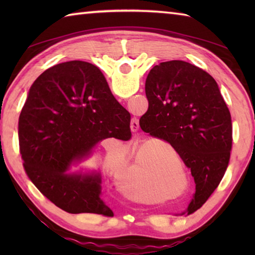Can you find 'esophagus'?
I'll return each mask as SVG.
<instances>
[{"label": "esophagus", "mask_w": 255, "mask_h": 255, "mask_svg": "<svg viewBox=\"0 0 255 255\" xmlns=\"http://www.w3.org/2000/svg\"><path fill=\"white\" fill-rule=\"evenodd\" d=\"M130 129L131 131H137L138 129H139V122H138L137 118H131V122H130Z\"/></svg>", "instance_id": "1"}]
</instances>
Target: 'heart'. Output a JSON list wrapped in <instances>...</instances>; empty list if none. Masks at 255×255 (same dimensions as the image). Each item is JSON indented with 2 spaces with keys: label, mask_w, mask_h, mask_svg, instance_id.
I'll list each match as a JSON object with an SVG mask.
<instances>
[{
  "label": "heart",
  "mask_w": 255,
  "mask_h": 255,
  "mask_svg": "<svg viewBox=\"0 0 255 255\" xmlns=\"http://www.w3.org/2000/svg\"><path fill=\"white\" fill-rule=\"evenodd\" d=\"M165 148V150H163ZM127 153L131 161L135 163L143 173V181L153 188L165 187V185L178 182L181 176V170H184L183 158L173 146L165 140L135 139L127 147ZM178 164H176V162ZM132 192L140 191V185H131L128 188Z\"/></svg>",
  "instance_id": "heart-1"
}]
</instances>
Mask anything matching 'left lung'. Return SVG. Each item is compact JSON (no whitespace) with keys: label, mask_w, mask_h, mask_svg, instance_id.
<instances>
[{"label":"left lung","mask_w":255,"mask_h":255,"mask_svg":"<svg viewBox=\"0 0 255 255\" xmlns=\"http://www.w3.org/2000/svg\"><path fill=\"white\" fill-rule=\"evenodd\" d=\"M145 92L148 110L139 126L170 143L191 170L196 192L187 211L192 213L211 196L227 169L233 139L230 110L213 77L183 60L154 66Z\"/></svg>","instance_id":"obj_1"}]
</instances>
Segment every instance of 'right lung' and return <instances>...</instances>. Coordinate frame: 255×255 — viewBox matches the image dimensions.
<instances>
[{
	"label": "right lung",
	"instance_id": "1",
	"mask_svg": "<svg viewBox=\"0 0 255 255\" xmlns=\"http://www.w3.org/2000/svg\"><path fill=\"white\" fill-rule=\"evenodd\" d=\"M110 137L130 139V114L99 67L72 60L33 82L19 118L20 153L30 180L60 209L114 216L101 199L100 171L72 170Z\"/></svg>",
	"mask_w": 255,
	"mask_h": 255
}]
</instances>
